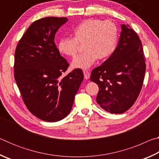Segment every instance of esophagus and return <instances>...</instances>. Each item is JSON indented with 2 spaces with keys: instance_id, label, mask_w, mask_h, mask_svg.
Wrapping results in <instances>:
<instances>
[{
  "instance_id": "34e87169",
  "label": "esophagus",
  "mask_w": 159,
  "mask_h": 159,
  "mask_svg": "<svg viewBox=\"0 0 159 159\" xmlns=\"http://www.w3.org/2000/svg\"><path fill=\"white\" fill-rule=\"evenodd\" d=\"M83 74H84L85 79L87 80L90 79V73L89 71H87V70H84V71H83Z\"/></svg>"
}]
</instances>
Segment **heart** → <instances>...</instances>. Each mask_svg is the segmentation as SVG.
I'll use <instances>...</instances> for the list:
<instances>
[{
  "mask_svg": "<svg viewBox=\"0 0 159 159\" xmlns=\"http://www.w3.org/2000/svg\"><path fill=\"white\" fill-rule=\"evenodd\" d=\"M74 38L64 37L58 41L57 48L61 53L74 57L79 43H85V51L72 61L74 68L86 69L95 62L97 59L105 60L116 47L118 29L111 21L88 19L80 23L74 30Z\"/></svg>",
  "mask_w": 159,
  "mask_h": 159,
  "instance_id": "obj_1",
  "label": "heart"
}]
</instances>
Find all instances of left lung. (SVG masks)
Instances as JSON below:
<instances>
[{"label": "left lung", "mask_w": 159, "mask_h": 159, "mask_svg": "<svg viewBox=\"0 0 159 159\" xmlns=\"http://www.w3.org/2000/svg\"><path fill=\"white\" fill-rule=\"evenodd\" d=\"M145 71L146 64L140 39L128 25H122L116 48L91 73L90 80L99 87L96 98L98 104L111 114L127 111L138 98Z\"/></svg>", "instance_id": "8db88e82"}]
</instances>
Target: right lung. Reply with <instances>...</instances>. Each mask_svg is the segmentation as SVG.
I'll list each match as a JSON object with an SVG mask.
<instances>
[{
    "instance_id": "right-lung-1",
    "label": "right lung",
    "mask_w": 159,
    "mask_h": 159,
    "mask_svg": "<svg viewBox=\"0 0 159 159\" xmlns=\"http://www.w3.org/2000/svg\"><path fill=\"white\" fill-rule=\"evenodd\" d=\"M66 17L35 21L23 35L15 53V79L27 109L44 121L57 122L68 115L83 80L80 69L66 76L69 64L54 39Z\"/></svg>"
}]
</instances>
